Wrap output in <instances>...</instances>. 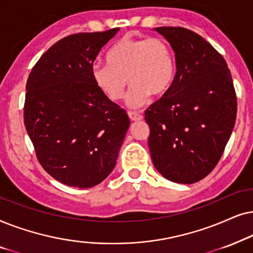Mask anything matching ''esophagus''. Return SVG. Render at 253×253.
I'll use <instances>...</instances> for the list:
<instances>
[{"instance_id":"1","label":"esophagus","mask_w":253,"mask_h":253,"mask_svg":"<svg viewBox=\"0 0 253 253\" xmlns=\"http://www.w3.org/2000/svg\"><path fill=\"white\" fill-rule=\"evenodd\" d=\"M128 117L132 121H139L142 120V114H140L139 112H128Z\"/></svg>"}]
</instances>
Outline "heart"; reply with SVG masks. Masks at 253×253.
Here are the masks:
<instances>
[{"instance_id": "heart-1", "label": "heart", "mask_w": 253, "mask_h": 253, "mask_svg": "<svg viewBox=\"0 0 253 253\" xmlns=\"http://www.w3.org/2000/svg\"><path fill=\"white\" fill-rule=\"evenodd\" d=\"M106 62L91 67L93 82L113 102L132 83L126 103L133 109L143 106L150 95H166L176 79L173 49L162 38H121L106 53Z\"/></svg>"}]
</instances>
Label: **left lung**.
Here are the masks:
<instances>
[{"label":"left lung","instance_id":"left-lung-1","mask_svg":"<svg viewBox=\"0 0 253 253\" xmlns=\"http://www.w3.org/2000/svg\"><path fill=\"white\" fill-rule=\"evenodd\" d=\"M176 58L171 89L144 112L154 167L174 183L193 184L216 167L236 121L237 99L223 56L203 37L162 26Z\"/></svg>","mask_w":253,"mask_h":253}]
</instances>
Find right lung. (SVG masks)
Segmentation results:
<instances>
[{"label":"right lung","mask_w":253,"mask_h":253,"mask_svg":"<svg viewBox=\"0 0 253 253\" xmlns=\"http://www.w3.org/2000/svg\"><path fill=\"white\" fill-rule=\"evenodd\" d=\"M119 29L76 33L42 54L26 83L24 124L39 163L72 187L96 186L112 172L130 121L91 76Z\"/></svg>","instance_id":"1"}]
</instances>
